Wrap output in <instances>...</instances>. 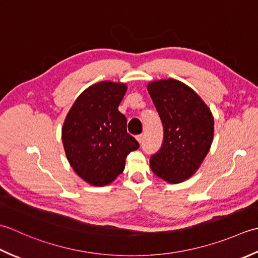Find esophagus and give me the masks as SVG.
Segmentation results:
<instances>
[{"label": "esophagus", "instance_id": "1", "mask_svg": "<svg viewBox=\"0 0 258 258\" xmlns=\"http://www.w3.org/2000/svg\"><path fill=\"white\" fill-rule=\"evenodd\" d=\"M137 140H138V143H139V144H143V141H144V136H143V135H138V136H137Z\"/></svg>", "mask_w": 258, "mask_h": 258}]
</instances>
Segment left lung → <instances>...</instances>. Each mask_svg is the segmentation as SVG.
Here are the masks:
<instances>
[{"label": "left lung", "instance_id": "left-lung-1", "mask_svg": "<svg viewBox=\"0 0 258 258\" xmlns=\"http://www.w3.org/2000/svg\"><path fill=\"white\" fill-rule=\"evenodd\" d=\"M148 92L164 125V141L150 157L156 176L170 183L190 178L207 156L214 118L201 97L175 79L150 82Z\"/></svg>", "mask_w": 258, "mask_h": 258}]
</instances>
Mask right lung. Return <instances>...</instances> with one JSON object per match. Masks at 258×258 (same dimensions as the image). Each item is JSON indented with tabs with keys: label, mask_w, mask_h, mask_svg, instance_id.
<instances>
[{
	"label": "right lung",
	"mask_w": 258,
	"mask_h": 258,
	"mask_svg": "<svg viewBox=\"0 0 258 258\" xmlns=\"http://www.w3.org/2000/svg\"><path fill=\"white\" fill-rule=\"evenodd\" d=\"M127 86L101 81L86 89L68 112L62 143L73 170L93 186H106L124 169L129 152L139 144L127 133L118 107Z\"/></svg>",
	"instance_id": "right-lung-1"
}]
</instances>
